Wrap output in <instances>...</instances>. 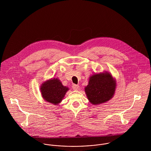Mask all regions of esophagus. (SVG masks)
I'll return each mask as SVG.
<instances>
[{"mask_svg": "<svg viewBox=\"0 0 151 151\" xmlns=\"http://www.w3.org/2000/svg\"><path fill=\"white\" fill-rule=\"evenodd\" d=\"M73 88L74 90H76V91H78L80 89V86H78V85H76V84H73Z\"/></svg>", "mask_w": 151, "mask_h": 151, "instance_id": "34e87169", "label": "esophagus"}]
</instances>
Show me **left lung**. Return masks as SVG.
Returning a JSON list of instances; mask_svg holds the SVG:
<instances>
[{"label":"left lung","mask_w":151,"mask_h":151,"mask_svg":"<svg viewBox=\"0 0 151 151\" xmlns=\"http://www.w3.org/2000/svg\"><path fill=\"white\" fill-rule=\"evenodd\" d=\"M116 86V80L108 71L95 74L89 77L85 92L89 101L93 105L104 104L111 99Z\"/></svg>","instance_id":"1"}]
</instances>
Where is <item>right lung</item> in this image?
Returning a JSON list of instances; mask_svg holds the SVG:
<instances>
[{
  "mask_svg": "<svg viewBox=\"0 0 151 151\" xmlns=\"http://www.w3.org/2000/svg\"><path fill=\"white\" fill-rule=\"evenodd\" d=\"M40 89L46 101L56 105L61 102L69 89L63 86L58 78H54L43 83Z\"/></svg>",
  "mask_w": 151,
  "mask_h": 151,
  "instance_id": "1",
  "label": "right lung"
}]
</instances>
